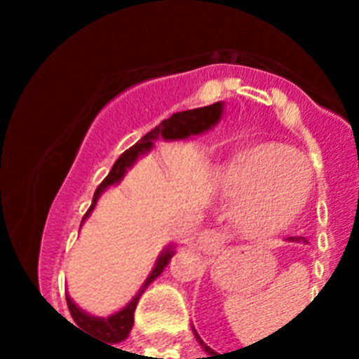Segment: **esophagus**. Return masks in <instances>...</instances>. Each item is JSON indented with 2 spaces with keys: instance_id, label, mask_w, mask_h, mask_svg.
I'll list each match as a JSON object with an SVG mask.
<instances>
[{
  "instance_id": "obj_1",
  "label": "esophagus",
  "mask_w": 359,
  "mask_h": 359,
  "mask_svg": "<svg viewBox=\"0 0 359 359\" xmlns=\"http://www.w3.org/2000/svg\"><path fill=\"white\" fill-rule=\"evenodd\" d=\"M199 248L205 253H215L223 246V236L215 230H205L199 236Z\"/></svg>"
}]
</instances>
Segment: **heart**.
I'll return each mask as SVG.
<instances>
[{
	"instance_id": "obj_1",
	"label": "heart",
	"mask_w": 359,
	"mask_h": 359,
	"mask_svg": "<svg viewBox=\"0 0 359 359\" xmlns=\"http://www.w3.org/2000/svg\"><path fill=\"white\" fill-rule=\"evenodd\" d=\"M221 190L243 199L239 223L253 239L278 236L300 217L309 199L313 172L294 149L282 144H257L237 151L221 167Z\"/></svg>"
}]
</instances>
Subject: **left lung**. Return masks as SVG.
Segmentation results:
<instances>
[{
    "label": "left lung",
    "instance_id": "8db88e82",
    "mask_svg": "<svg viewBox=\"0 0 359 359\" xmlns=\"http://www.w3.org/2000/svg\"><path fill=\"white\" fill-rule=\"evenodd\" d=\"M290 241H297V239H293V237H290ZM194 334H196V338H198L199 345H201V347H203V348H205V351H207V354H208V356H207V359H215V358H214V356H215V353H214V351H212V348H210V347H207V345L203 344V340H201V338H199V336H198V332H196V331H194Z\"/></svg>",
    "mask_w": 359,
    "mask_h": 359
}]
</instances>
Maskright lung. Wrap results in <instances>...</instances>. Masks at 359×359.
<instances>
[{
    "mask_svg": "<svg viewBox=\"0 0 359 359\" xmlns=\"http://www.w3.org/2000/svg\"><path fill=\"white\" fill-rule=\"evenodd\" d=\"M221 115H223V102H215L207 107H198V109L174 113L170 118L163 120L160 126H156L152 131H149L138 144H135L131 149H128V151L120 154V158L115 161V165H113V169L109 170V174L104 177V182L97 187V190H95L91 207L88 208L86 215L82 217V223H84V219L91 214V210H93L95 205H97V199L100 198V194H102L104 190H106L107 187L118 183L123 177V174H126V170H128L142 154L151 151L152 142L156 140V138L161 136L163 140H183V138H189L190 135H199V133L208 131L212 126H215V123L219 122V118H221ZM172 255L174 250L170 248V246L167 250H163L161 255L158 257L156 266H154V269H152L151 275L147 277L145 284L142 286V290L135 294V298H133L128 306L123 307L122 311H118V313H115V315H111L109 318H97V316L88 315L86 311L79 309V307L72 302V298L66 294L68 309L69 313H72L73 322L77 323V329L81 327V331L98 336V340L107 341V344H118V341L126 340L129 331H131L133 323H135V309L138 300H140L142 293H144L145 287L163 271V268L169 264L170 257Z\"/></svg>",
    "mask_w": 359,
    "mask_h": 359,
    "instance_id": "right-lung-1",
    "label": "right lung"
}]
</instances>
